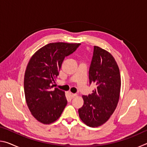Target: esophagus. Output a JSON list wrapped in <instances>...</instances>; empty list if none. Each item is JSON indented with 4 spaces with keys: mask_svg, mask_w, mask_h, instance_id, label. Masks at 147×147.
<instances>
[{
    "mask_svg": "<svg viewBox=\"0 0 147 147\" xmlns=\"http://www.w3.org/2000/svg\"><path fill=\"white\" fill-rule=\"evenodd\" d=\"M68 94H69V97H70L71 98H73L74 97H75V96H76V94L72 93H71V92H69Z\"/></svg>",
    "mask_w": 147,
    "mask_h": 147,
    "instance_id": "obj_1",
    "label": "esophagus"
}]
</instances>
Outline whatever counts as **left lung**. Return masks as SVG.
<instances>
[{
  "label": "left lung",
  "instance_id": "left-lung-1",
  "mask_svg": "<svg viewBox=\"0 0 147 147\" xmlns=\"http://www.w3.org/2000/svg\"><path fill=\"white\" fill-rule=\"evenodd\" d=\"M89 83L96 88L91 94L82 96L84 105L78 109L79 117L90 127H98L108 120L117 106L121 80L115 59L106 50L94 46L89 71Z\"/></svg>",
  "mask_w": 147,
  "mask_h": 147
}]
</instances>
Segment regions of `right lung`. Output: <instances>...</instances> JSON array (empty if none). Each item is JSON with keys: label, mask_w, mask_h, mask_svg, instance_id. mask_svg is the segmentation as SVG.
<instances>
[{"label": "right lung", "mask_w": 147, "mask_h": 147, "mask_svg": "<svg viewBox=\"0 0 147 147\" xmlns=\"http://www.w3.org/2000/svg\"><path fill=\"white\" fill-rule=\"evenodd\" d=\"M80 43H51L31 57L24 78L26 102L34 117L49 124L59 118L67 104L65 92L53 88L65 57L73 53Z\"/></svg>", "instance_id": "right-lung-1"}]
</instances>
